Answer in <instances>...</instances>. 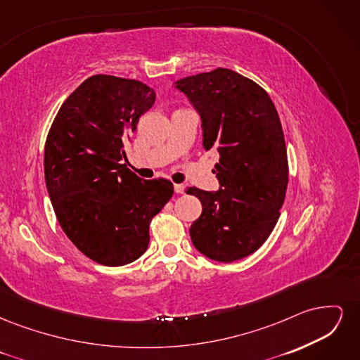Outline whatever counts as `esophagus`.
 <instances>
[{
	"mask_svg": "<svg viewBox=\"0 0 360 360\" xmlns=\"http://www.w3.org/2000/svg\"><path fill=\"white\" fill-rule=\"evenodd\" d=\"M174 191H176V193H183L184 186H183V184H174Z\"/></svg>",
	"mask_w": 360,
	"mask_h": 360,
	"instance_id": "esophagus-1",
	"label": "esophagus"
}]
</instances>
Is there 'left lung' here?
<instances>
[{"mask_svg": "<svg viewBox=\"0 0 360 360\" xmlns=\"http://www.w3.org/2000/svg\"><path fill=\"white\" fill-rule=\"evenodd\" d=\"M201 118L202 147L216 150L219 189L189 188L202 204L191 240L207 258L231 263L263 245L279 219L288 162L276 108L258 84L230 69L174 82Z\"/></svg>", "mask_w": 360, "mask_h": 360, "instance_id": "8db88e82", "label": "left lung"}]
</instances>
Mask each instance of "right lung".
<instances>
[{
  "label": "right lung",
  "mask_w": 360,
  "mask_h": 360,
  "mask_svg": "<svg viewBox=\"0 0 360 360\" xmlns=\"http://www.w3.org/2000/svg\"><path fill=\"white\" fill-rule=\"evenodd\" d=\"M155 99L139 81L90 76L61 105L46 138L53 212L70 242L103 266H124L146 252L148 225L174 193L171 181L143 180L122 163Z\"/></svg>",
  "instance_id": "1"
}]
</instances>
